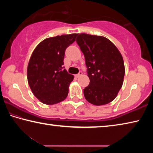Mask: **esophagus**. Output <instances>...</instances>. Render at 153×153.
Returning <instances> with one entry per match:
<instances>
[{"instance_id":"34e87169","label":"esophagus","mask_w":153,"mask_h":153,"mask_svg":"<svg viewBox=\"0 0 153 153\" xmlns=\"http://www.w3.org/2000/svg\"><path fill=\"white\" fill-rule=\"evenodd\" d=\"M82 71H79V74H77L76 76V77H79L80 76H82Z\"/></svg>"}]
</instances>
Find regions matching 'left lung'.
<instances>
[{
	"label": "left lung",
	"instance_id": "obj_1",
	"mask_svg": "<svg viewBox=\"0 0 153 153\" xmlns=\"http://www.w3.org/2000/svg\"><path fill=\"white\" fill-rule=\"evenodd\" d=\"M76 42L84 54L90 84L84 89L88 102L104 105L115 99L123 85L125 67L115 45L100 36L80 33Z\"/></svg>",
	"mask_w": 153,
	"mask_h": 153
}]
</instances>
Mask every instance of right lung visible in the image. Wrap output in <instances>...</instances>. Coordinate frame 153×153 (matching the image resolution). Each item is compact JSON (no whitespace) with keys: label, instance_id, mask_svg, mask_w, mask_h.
<instances>
[{"label":"right lung","instance_id":"1","mask_svg":"<svg viewBox=\"0 0 153 153\" xmlns=\"http://www.w3.org/2000/svg\"><path fill=\"white\" fill-rule=\"evenodd\" d=\"M77 33L46 38L36 46L27 69V82L35 97L46 105H55L67 98L74 76L63 69L66 48Z\"/></svg>","mask_w":153,"mask_h":153}]
</instances>
